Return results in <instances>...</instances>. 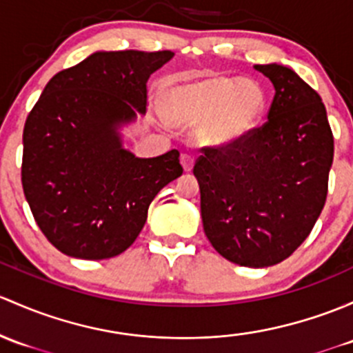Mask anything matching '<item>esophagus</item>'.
Segmentation results:
<instances>
[{
  "instance_id": "34e87169",
  "label": "esophagus",
  "mask_w": 353,
  "mask_h": 353,
  "mask_svg": "<svg viewBox=\"0 0 353 353\" xmlns=\"http://www.w3.org/2000/svg\"><path fill=\"white\" fill-rule=\"evenodd\" d=\"M181 164H183V169L189 172V170H192V165H194V157L191 154H183L181 155Z\"/></svg>"
}]
</instances>
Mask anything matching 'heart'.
Returning <instances> with one entry per match:
<instances>
[{
    "label": "heart",
    "instance_id": "1",
    "mask_svg": "<svg viewBox=\"0 0 353 353\" xmlns=\"http://www.w3.org/2000/svg\"><path fill=\"white\" fill-rule=\"evenodd\" d=\"M265 92L255 81L220 74L183 76L162 89L161 110L170 123L196 124V139L206 147L239 143L261 125Z\"/></svg>",
    "mask_w": 353,
    "mask_h": 353
}]
</instances>
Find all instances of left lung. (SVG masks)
Returning a JSON list of instances; mask_svg holds the SVG:
<instances>
[{"mask_svg": "<svg viewBox=\"0 0 353 353\" xmlns=\"http://www.w3.org/2000/svg\"><path fill=\"white\" fill-rule=\"evenodd\" d=\"M254 68L276 89L267 121L235 145L203 148L192 172L214 250L259 269L288 259L316 223L328 192L333 133L320 94L294 70Z\"/></svg>", "mask_w": 353, "mask_h": 353, "instance_id": "left-lung-1", "label": "left lung"}]
</instances>
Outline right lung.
I'll return each instance as SVG.
<instances>
[{
    "label": "right lung",
    "instance_id": "right-lung-1",
    "mask_svg": "<svg viewBox=\"0 0 353 353\" xmlns=\"http://www.w3.org/2000/svg\"><path fill=\"white\" fill-rule=\"evenodd\" d=\"M174 52H94L55 74L23 128L21 184L57 250L84 261L125 252L150 203L183 174L176 148L152 159L123 147L120 128L145 114L147 81Z\"/></svg>",
    "mask_w": 353,
    "mask_h": 353
}]
</instances>
